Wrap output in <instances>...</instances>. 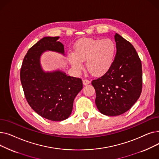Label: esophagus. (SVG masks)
<instances>
[{
	"instance_id": "obj_1",
	"label": "esophagus",
	"mask_w": 159,
	"mask_h": 159,
	"mask_svg": "<svg viewBox=\"0 0 159 159\" xmlns=\"http://www.w3.org/2000/svg\"><path fill=\"white\" fill-rule=\"evenodd\" d=\"M82 82H83V84H84V86H86V85L89 84L90 81L89 80H87V79H84L82 80Z\"/></svg>"
}]
</instances>
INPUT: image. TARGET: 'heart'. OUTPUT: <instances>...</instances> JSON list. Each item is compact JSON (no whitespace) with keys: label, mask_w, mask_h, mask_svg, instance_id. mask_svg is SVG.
I'll return each mask as SVG.
<instances>
[{"label":"heart","mask_w":159,"mask_h":159,"mask_svg":"<svg viewBox=\"0 0 159 159\" xmlns=\"http://www.w3.org/2000/svg\"><path fill=\"white\" fill-rule=\"evenodd\" d=\"M116 45L110 39H84L74 46L73 53H68V61L73 70L80 73L86 61L87 70L94 76H101L113 64Z\"/></svg>","instance_id":"heart-1"}]
</instances>
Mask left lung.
Segmentation results:
<instances>
[{
  "instance_id": "1",
  "label": "left lung",
  "mask_w": 159,
  "mask_h": 159,
  "mask_svg": "<svg viewBox=\"0 0 159 159\" xmlns=\"http://www.w3.org/2000/svg\"><path fill=\"white\" fill-rule=\"evenodd\" d=\"M115 40L116 53L111 68L91 82L98 110L107 116L129 110L140 97L143 87L142 64L135 49L118 33Z\"/></svg>"
}]
</instances>
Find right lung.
<instances>
[{
	"label": "right lung",
	"mask_w": 159,
	"mask_h": 159,
	"mask_svg": "<svg viewBox=\"0 0 159 159\" xmlns=\"http://www.w3.org/2000/svg\"><path fill=\"white\" fill-rule=\"evenodd\" d=\"M59 37H46L28 50L20 69V81L26 101L42 117L52 121L68 119L73 110V101L82 89L79 78L63 71L45 72L40 65V56L52 51L64 54Z\"/></svg>",
	"instance_id": "obj_1"
}]
</instances>
